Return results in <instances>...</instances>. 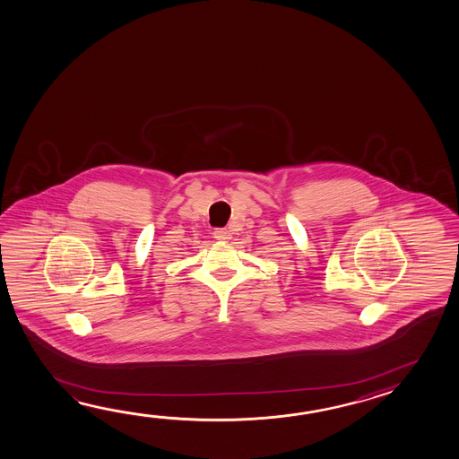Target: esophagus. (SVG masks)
<instances>
[{
  "label": "esophagus",
  "mask_w": 459,
  "mask_h": 459,
  "mask_svg": "<svg viewBox=\"0 0 459 459\" xmlns=\"http://www.w3.org/2000/svg\"><path fill=\"white\" fill-rule=\"evenodd\" d=\"M214 238L216 240H229L230 238V230H227L226 227L224 229H216L214 230Z\"/></svg>",
  "instance_id": "esophagus-1"
}]
</instances>
